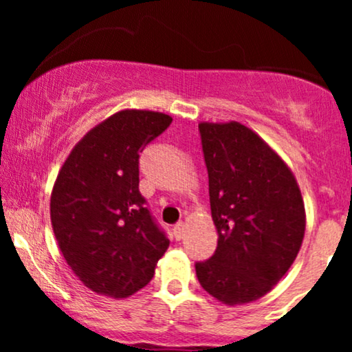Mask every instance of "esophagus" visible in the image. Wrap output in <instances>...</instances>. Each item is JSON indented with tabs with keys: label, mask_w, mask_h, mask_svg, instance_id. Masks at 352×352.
Masks as SVG:
<instances>
[{
	"label": "esophagus",
	"mask_w": 352,
	"mask_h": 352,
	"mask_svg": "<svg viewBox=\"0 0 352 352\" xmlns=\"http://www.w3.org/2000/svg\"><path fill=\"white\" fill-rule=\"evenodd\" d=\"M173 235H175L177 240H182L185 236V223L184 221H179V223L173 227Z\"/></svg>",
	"instance_id": "1"
}]
</instances>
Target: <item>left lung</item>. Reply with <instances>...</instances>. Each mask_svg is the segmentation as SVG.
Wrapping results in <instances>:
<instances>
[{
  "mask_svg": "<svg viewBox=\"0 0 352 352\" xmlns=\"http://www.w3.org/2000/svg\"><path fill=\"white\" fill-rule=\"evenodd\" d=\"M215 254L197 263L201 288L223 305L263 298L296 260L306 228L300 185L285 160L246 125L200 122Z\"/></svg>",
  "mask_w": 352,
  "mask_h": 352,
  "instance_id": "1",
  "label": "left lung"
}]
</instances>
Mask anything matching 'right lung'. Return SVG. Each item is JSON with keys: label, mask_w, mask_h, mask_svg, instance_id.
I'll list each match as a JSON object with an SVG mask.
<instances>
[{"label": "right lung", "mask_w": 352, "mask_h": 352, "mask_svg": "<svg viewBox=\"0 0 352 352\" xmlns=\"http://www.w3.org/2000/svg\"><path fill=\"white\" fill-rule=\"evenodd\" d=\"M170 122L164 112L124 109L92 127L60 167L51 225L64 260L91 292L131 296L167 252L139 192V153Z\"/></svg>", "instance_id": "obj_1"}]
</instances>
